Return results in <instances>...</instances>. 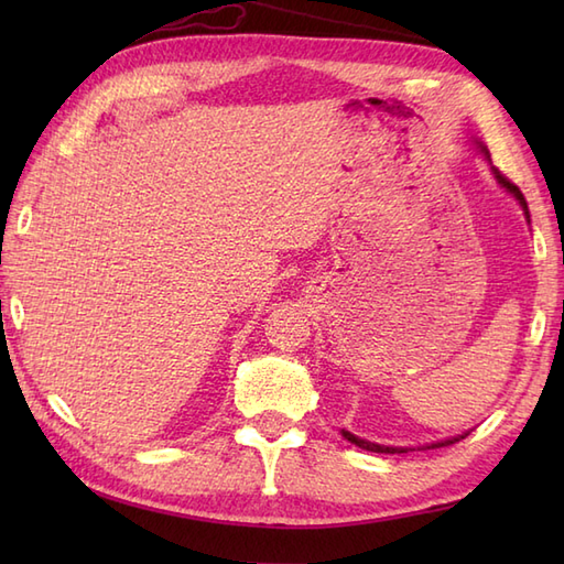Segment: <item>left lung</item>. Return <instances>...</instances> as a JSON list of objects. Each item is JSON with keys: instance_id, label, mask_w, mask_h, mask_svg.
Returning <instances> with one entry per match:
<instances>
[{"instance_id": "left-lung-1", "label": "left lung", "mask_w": 564, "mask_h": 564, "mask_svg": "<svg viewBox=\"0 0 564 564\" xmlns=\"http://www.w3.org/2000/svg\"><path fill=\"white\" fill-rule=\"evenodd\" d=\"M482 152L487 154V150L482 148ZM495 176H497V182L505 186L509 194H513L517 196V200L521 203V208L525 210V218H529V203H525V198H523V194H521V188L511 182V178H507L505 174H501L499 170H495ZM344 434V438L346 441H351L354 446H358V448H364V451H373V453H406V448H392V446H378V443H370V441H364V438H358V436H354L351 431H341ZM463 438V436H460ZM458 438H448V441H441V443H431V446H426V448H441V446H451V443H455Z\"/></svg>"}]
</instances>
